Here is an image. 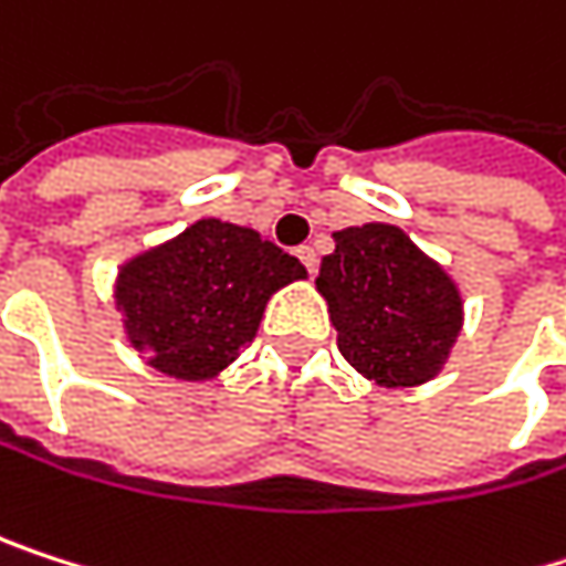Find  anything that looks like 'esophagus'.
<instances>
[{
    "label": "esophagus",
    "mask_w": 566,
    "mask_h": 566,
    "mask_svg": "<svg viewBox=\"0 0 566 566\" xmlns=\"http://www.w3.org/2000/svg\"><path fill=\"white\" fill-rule=\"evenodd\" d=\"M295 254H298V258H302V264H305V268H308V271H312V274H315V271H318V251H315V248H312V244H302V248H298V251H295Z\"/></svg>",
    "instance_id": "esophagus-1"
}]
</instances>
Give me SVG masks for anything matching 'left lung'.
Wrapping results in <instances>:
<instances>
[{
  "label": "left lung",
  "mask_w": 566,
  "mask_h": 566,
  "mask_svg": "<svg viewBox=\"0 0 566 566\" xmlns=\"http://www.w3.org/2000/svg\"><path fill=\"white\" fill-rule=\"evenodd\" d=\"M315 277L345 361L378 388H418L441 375L464 328L458 281L411 234L368 221L332 234Z\"/></svg>",
  "instance_id": "obj_1"
}]
</instances>
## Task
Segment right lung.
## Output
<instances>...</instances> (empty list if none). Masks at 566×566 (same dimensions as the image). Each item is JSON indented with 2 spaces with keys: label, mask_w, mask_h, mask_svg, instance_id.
<instances>
[{
  "label": "right lung",
  "mask_w": 566,
  "mask_h": 566,
  "mask_svg": "<svg viewBox=\"0 0 566 566\" xmlns=\"http://www.w3.org/2000/svg\"><path fill=\"white\" fill-rule=\"evenodd\" d=\"M305 277L298 258L254 228L198 218L122 261L112 298L148 368L205 385L254 342L271 295Z\"/></svg>",
  "instance_id": "add662e5"
}]
</instances>
